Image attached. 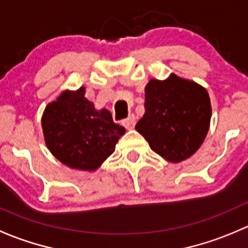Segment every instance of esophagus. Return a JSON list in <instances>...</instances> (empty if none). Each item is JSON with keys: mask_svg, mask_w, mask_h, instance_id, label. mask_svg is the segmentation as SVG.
<instances>
[{"mask_svg": "<svg viewBox=\"0 0 248 248\" xmlns=\"http://www.w3.org/2000/svg\"><path fill=\"white\" fill-rule=\"evenodd\" d=\"M122 124H124L127 129H133L134 126H136V116H134V115H129L127 119L124 120Z\"/></svg>", "mask_w": 248, "mask_h": 248, "instance_id": "obj_1", "label": "esophagus"}]
</instances>
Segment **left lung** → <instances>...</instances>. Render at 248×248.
Listing matches in <instances>:
<instances>
[{
    "label": "left lung",
    "instance_id": "obj_1",
    "mask_svg": "<svg viewBox=\"0 0 248 248\" xmlns=\"http://www.w3.org/2000/svg\"><path fill=\"white\" fill-rule=\"evenodd\" d=\"M145 114L136 129L152 151L169 162L191 157L206 137L211 119L207 91L171 74L164 81L151 79L145 87Z\"/></svg>",
    "mask_w": 248,
    "mask_h": 248
}]
</instances>
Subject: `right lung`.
<instances>
[{
	"label": "right lung",
	"instance_id": "1",
	"mask_svg": "<svg viewBox=\"0 0 248 248\" xmlns=\"http://www.w3.org/2000/svg\"><path fill=\"white\" fill-rule=\"evenodd\" d=\"M47 149L71 168L94 170L115 151L124 127L115 124L110 111L96 110L85 98V89L64 91L44 110L42 117Z\"/></svg>",
	"mask_w": 248,
	"mask_h": 248
}]
</instances>
